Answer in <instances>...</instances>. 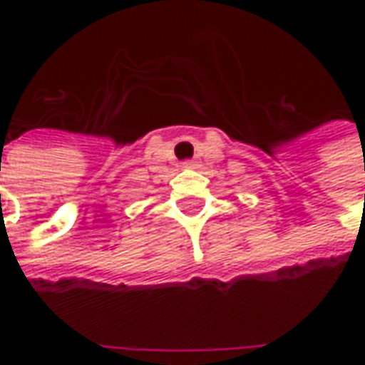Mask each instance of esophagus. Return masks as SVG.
Wrapping results in <instances>:
<instances>
[{
	"label": "esophagus",
	"instance_id": "obj_1",
	"mask_svg": "<svg viewBox=\"0 0 365 365\" xmlns=\"http://www.w3.org/2000/svg\"><path fill=\"white\" fill-rule=\"evenodd\" d=\"M183 166H185V168H195V166H197V162H193V160H187V162H183Z\"/></svg>",
	"mask_w": 365,
	"mask_h": 365
}]
</instances>
